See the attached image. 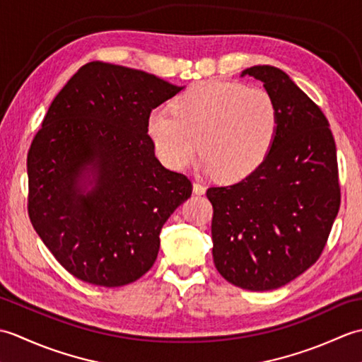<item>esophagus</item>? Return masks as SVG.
Listing matches in <instances>:
<instances>
[{
  "label": "esophagus",
  "mask_w": 362,
  "mask_h": 362,
  "mask_svg": "<svg viewBox=\"0 0 362 362\" xmlns=\"http://www.w3.org/2000/svg\"><path fill=\"white\" fill-rule=\"evenodd\" d=\"M205 191H206V188L202 185V183H199V182L193 183V193L194 194L202 196V194H205Z\"/></svg>",
  "instance_id": "esophagus-1"
}]
</instances>
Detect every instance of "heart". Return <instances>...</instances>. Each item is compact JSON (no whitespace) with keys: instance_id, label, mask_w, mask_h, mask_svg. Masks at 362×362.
I'll return each instance as SVG.
<instances>
[{"instance_id":"1","label":"heart","mask_w":362,"mask_h":362,"mask_svg":"<svg viewBox=\"0 0 362 362\" xmlns=\"http://www.w3.org/2000/svg\"><path fill=\"white\" fill-rule=\"evenodd\" d=\"M148 134L160 160L175 171L188 168L199 138L205 171L235 182L264 163L279 134V110L263 88L205 81L177 98L173 112L152 110Z\"/></svg>"}]
</instances>
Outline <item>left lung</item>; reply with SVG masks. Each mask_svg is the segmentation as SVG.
I'll list each match as a JSON object with an SVG mask.
<instances>
[{
	"label": "left lung",
	"mask_w": 362,
	"mask_h": 362,
	"mask_svg": "<svg viewBox=\"0 0 362 362\" xmlns=\"http://www.w3.org/2000/svg\"><path fill=\"white\" fill-rule=\"evenodd\" d=\"M244 76L272 96L279 134L257 171L206 189L213 261L235 286L272 291L310 269L325 247L341 204L336 144L325 115L280 68L257 65Z\"/></svg>",
	"instance_id": "8db88e82"
}]
</instances>
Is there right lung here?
Masks as SVG:
<instances>
[{
  "label": "right lung",
  "instance_id": "right-lung-1",
  "mask_svg": "<svg viewBox=\"0 0 362 362\" xmlns=\"http://www.w3.org/2000/svg\"><path fill=\"white\" fill-rule=\"evenodd\" d=\"M183 88L90 62L51 103L28 153V211L76 279L124 286L156 263L161 227L193 185L156 157L148 117Z\"/></svg>",
  "mask_w": 362,
  "mask_h": 362
}]
</instances>
